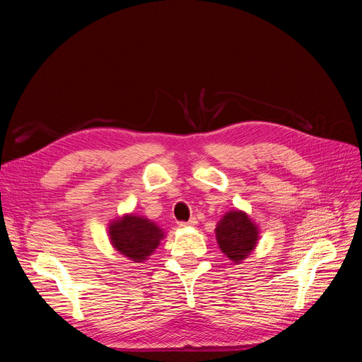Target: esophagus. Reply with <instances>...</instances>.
Instances as JSON below:
<instances>
[{
    "instance_id": "obj_1",
    "label": "esophagus",
    "mask_w": 362,
    "mask_h": 362,
    "mask_svg": "<svg viewBox=\"0 0 362 362\" xmlns=\"http://www.w3.org/2000/svg\"><path fill=\"white\" fill-rule=\"evenodd\" d=\"M197 224V218L195 217H192V218H189L187 221H180L179 223V226L180 227H187V226H195Z\"/></svg>"
}]
</instances>
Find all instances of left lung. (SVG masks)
<instances>
[{"instance_id":"1","label":"left lung","mask_w":362,"mask_h":362,"mask_svg":"<svg viewBox=\"0 0 362 362\" xmlns=\"http://www.w3.org/2000/svg\"><path fill=\"white\" fill-rule=\"evenodd\" d=\"M216 235L221 252L233 262H239L250 255L258 239L255 224L242 211L227 213L220 220Z\"/></svg>"}]
</instances>
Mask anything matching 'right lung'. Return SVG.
Segmentation results:
<instances>
[{"label":"right lung","instance_id":"obj_1","mask_svg":"<svg viewBox=\"0 0 362 362\" xmlns=\"http://www.w3.org/2000/svg\"><path fill=\"white\" fill-rule=\"evenodd\" d=\"M110 239L119 252L141 262L154 252L163 233L158 227L142 217L126 216L110 226Z\"/></svg>","mask_w":362,"mask_h":362}]
</instances>
